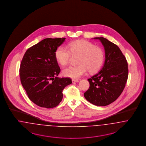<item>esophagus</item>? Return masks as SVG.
I'll return each mask as SVG.
<instances>
[{"label":"esophagus","mask_w":146,"mask_h":146,"mask_svg":"<svg viewBox=\"0 0 146 146\" xmlns=\"http://www.w3.org/2000/svg\"><path fill=\"white\" fill-rule=\"evenodd\" d=\"M72 83L78 82V80H75V79H72Z\"/></svg>","instance_id":"esophagus-1"}]
</instances>
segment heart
I'll return each mask as SVG.
<instances>
[{
    "mask_svg": "<svg viewBox=\"0 0 146 146\" xmlns=\"http://www.w3.org/2000/svg\"><path fill=\"white\" fill-rule=\"evenodd\" d=\"M69 50L64 46H59L55 53L58 62L62 65L69 62L71 53L78 54L77 65H70L63 70L64 76L77 79L84 75L88 70L93 73L100 69L104 60V53L102 48L87 40H76L69 44Z\"/></svg>",
    "mask_w": 146,
    "mask_h": 146,
    "instance_id": "1",
    "label": "heart"
}]
</instances>
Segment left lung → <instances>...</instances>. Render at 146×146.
<instances>
[{"label": "left lung", "instance_id": "8db88e82", "mask_svg": "<svg viewBox=\"0 0 146 146\" xmlns=\"http://www.w3.org/2000/svg\"><path fill=\"white\" fill-rule=\"evenodd\" d=\"M99 39L104 47L105 60L102 69L88 79L89 89L84 96L96 106H105L114 102L125 88L128 77L127 59L119 48L103 37Z\"/></svg>", "mask_w": 146, "mask_h": 146}]
</instances>
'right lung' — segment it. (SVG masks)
I'll return each instance as SVG.
<instances>
[{
	"instance_id": "obj_1",
	"label": "right lung",
	"mask_w": 146,
	"mask_h": 146,
	"mask_svg": "<svg viewBox=\"0 0 146 146\" xmlns=\"http://www.w3.org/2000/svg\"><path fill=\"white\" fill-rule=\"evenodd\" d=\"M65 38H44L28 48L21 61V84L29 99L40 107H56L62 102L64 88L72 83L69 77L57 76L60 69L55 53Z\"/></svg>"
}]
</instances>
